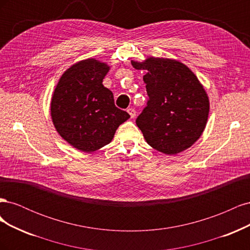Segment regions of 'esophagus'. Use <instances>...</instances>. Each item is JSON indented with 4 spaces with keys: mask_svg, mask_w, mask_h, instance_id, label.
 Masks as SVG:
<instances>
[{
    "mask_svg": "<svg viewBox=\"0 0 250 250\" xmlns=\"http://www.w3.org/2000/svg\"><path fill=\"white\" fill-rule=\"evenodd\" d=\"M127 112L129 113L131 118H134L135 115H137V111H135L134 108H128V109H127Z\"/></svg>",
    "mask_w": 250,
    "mask_h": 250,
    "instance_id": "obj_1",
    "label": "esophagus"
}]
</instances>
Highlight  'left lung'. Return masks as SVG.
Wrapping results in <instances>:
<instances>
[{
  "label": "left lung",
  "instance_id": "8db88e82",
  "mask_svg": "<svg viewBox=\"0 0 250 250\" xmlns=\"http://www.w3.org/2000/svg\"><path fill=\"white\" fill-rule=\"evenodd\" d=\"M131 64L146 71L143 80L149 99L135 121L146 142L170 155L191 147L203 132L209 110L197 77L176 60L151 57Z\"/></svg>",
  "mask_w": 250,
  "mask_h": 250
}]
</instances>
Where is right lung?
<instances>
[{
    "instance_id": "obj_1",
    "label": "right lung",
    "mask_w": 250,
    "mask_h": 250,
    "mask_svg": "<svg viewBox=\"0 0 250 250\" xmlns=\"http://www.w3.org/2000/svg\"><path fill=\"white\" fill-rule=\"evenodd\" d=\"M109 66L89 58L67 69L54 90L51 116L57 132L75 148L93 152L107 145L130 118L102 84Z\"/></svg>"
}]
</instances>
